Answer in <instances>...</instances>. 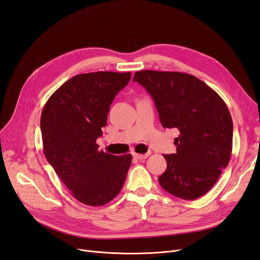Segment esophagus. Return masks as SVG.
Listing matches in <instances>:
<instances>
[{
  "label": "esophagus",
  "mask_w": 260,
  "mask_h": 260,
  "mask_svg": "<svg viewBox=\"0 0 260 260\" xmlns=\"http://www.w3.org/2000/svg\"><path fill=\"white\" fill-rule=\"evenodd\" d=\"M133 157H136L137 159H145L148 157V154H137V153H135V154H133Z\"/></svg>",
  "instance_id": "1"
}]
</instances>
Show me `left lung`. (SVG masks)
<instances>
[{"label":"left lung","instance_id":"left-lung-1","mask_svg":"<svg viewBox=\"0 0 260 260\" xmlns=\"http://www.w3.org/2000/svg\"><path fill=\"white\" fill-rule=\"evenodd\" d=\"M133 81L154 100L164 128H177V153L164 155L167 169L158 181L183 200L206 194L229 164L233 122L223 100L205 82L178 72L141 70Z\"/></svg>","mask_w":260,"mask_h":260}]
</instances>
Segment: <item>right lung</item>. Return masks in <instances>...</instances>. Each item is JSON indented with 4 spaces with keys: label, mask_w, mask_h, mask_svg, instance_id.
<instances>
[{
    "label": "right lung",
    "mask_w": 260,
    "mask_h": 260,
    "mask_svg": "<svg viewBox=\"0 0 260 260\" xmlns=\"http://www.w3.org/2000/svg\"><path fill=\"white\" fill-rule=\"evenodd\" d=\"M131 73L96 72L70 78L46 102L41 115L43 153L76 200L102 206L119 194L132 155L99 151L96 139L117 93Z\"/></svg>",
    "instance_id": "right-lung-1"
}]
</instances>
